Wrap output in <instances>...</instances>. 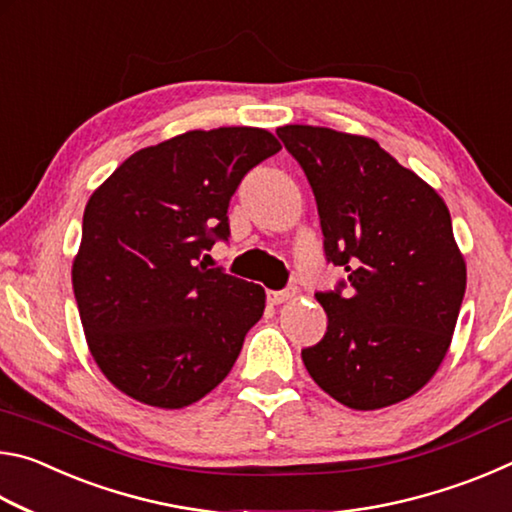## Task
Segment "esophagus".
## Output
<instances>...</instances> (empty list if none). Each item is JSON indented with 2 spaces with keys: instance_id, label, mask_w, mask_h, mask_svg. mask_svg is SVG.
I'll use <instances>...</instances> for the list:
<instances>
[{
  "instance_id": "1",
  "label": "esophagus",
  "mask_w": 512,
  "mask_h": 512,
  "mask_svg": "<svg viewBox=\"0 0 512 512\" xmlns=\"http://www.w3.org/2000/svg\"><path fill=\"white\" fill-rule=\"evenodd\" d=\"M296 289H284V291H268L266 293V298H268V302H271V305H282V302H287V300H291L293 296H296Z\"/></svg>"
}]
</instances>
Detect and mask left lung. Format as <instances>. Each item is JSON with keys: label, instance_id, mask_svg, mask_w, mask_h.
<instances>
[{"label": "left lung", "instance_id": "obj_1", "mask_svg": "<svg viewBox=\"0 0 512 512\" xmlns=\"http://www.w3.org/2000/svg\"><path fill=\"white\" fill-rule=\"evenodd\" d=\"M314 192L327 262L345 280L318 291L320 343L302 350L311 379L357 411L420 391L452 343L465 296V259L436 189L370 137L280 126Z\"/></svg>", "mask_w": 512, "mask_h": 512}]
</instances>
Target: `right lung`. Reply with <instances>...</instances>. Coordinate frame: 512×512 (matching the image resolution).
<instances>
[{
    "instance_id": "obj_1",
    "label": "right lung",
    "mask_w": 512,
    "mask_h": 512,
    "mask_svg": "<svg viewBox=\"0 0 512 512\" xmlns=\"http://www.w3.org/2000/svg\"><path fill=\"white\" fill-rule=\"evenodd\" d=\"M280 149L264 128L189 131L133 153L90 196L72 284L92 357L121 393L183 409L228 377L266 293L201 255L228 241L241 178Z\"/></svg>"
}]
</instances>
